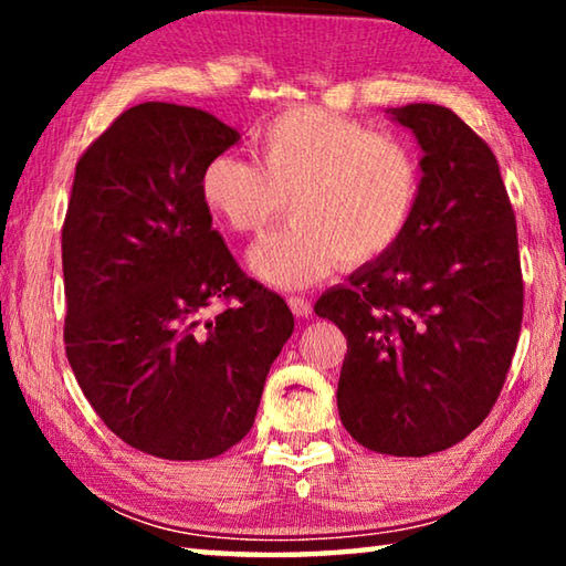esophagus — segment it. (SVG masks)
<instances>
[{"label": "esophagus", "mask_w": 566, "mask_h": 566, "mask_svg": "<svg viewBox=\"0 0 566 566\" xmlns=\"http://www.w3.org/2000/svg\"><path fill=\"white\" fill-rule=\"evenodd\" d=\"M286 302H290V310L296 314V317H310L312 314V302L304 300V296H300V294L290 296Z\"/></svg>", "instance_id": "obj_1"}]
</instances>
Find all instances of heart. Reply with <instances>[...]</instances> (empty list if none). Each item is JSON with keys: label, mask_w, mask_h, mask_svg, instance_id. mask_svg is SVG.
Segmentation results:
<instances>
[{"label": "heart", "mask_w": 566, "mask_h": 566, "mask_svg": "<svg viewBox=\"0 0 566 566\" xmlns=\"http://www.w3.org/2000/svg\"><path fill=\"white\" fill-rule=\"evenodd\" d=\"M254 165L214 157L199 191L237 234H256L290 209L292 222L249 254L254 274L302 290L337 266L379 260L417 214L421 165L397 134L375 132L322 107L276 114L252 139Z\"/></svg>", "instance_id": "1"}]
</instances>
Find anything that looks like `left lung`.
<instances>
[{"mask_svg":"<svg viewBox=\"0 0 566 566\" xmlns=\"http://www.w3.org/2000/svg\"><path fill=\"white\" fill-rule=\"evenodd\" d=\"M415 132L421 197L405 237L324 292L347 337L342 424L379 454L427 457L474 432L504 387L524 312L514 209L490 145L439 104L389 109Z\"/></svg>","mask_w":566,"mask_h":566,"instance_id":"obj_1","label":"left lung"}]
</instances>
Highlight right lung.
<instances>
[{"label":"right lung","instance_id":"add662e5","mask_svg":"<svg viewBox=\"0 0 566 566\" xmlns=\"http://www.w3.org/2000/svg\"><path fill=\"white\" fill-rule=\"evenodd\" d=\"M234 142L214 114L145 102L76 161L62 227L66 359L104 424L151 457L234 447L294 329L282 296L239 270L199 191ZM214 301L228 306L202 323Z\"/></svg>","mask_w":566,"mask_h":566}]
</instances>
